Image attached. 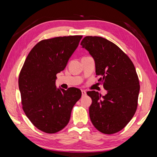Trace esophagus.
I'll return each mask as SVG.
<instances>
[{
  "label": "esophagus",
  "mask_w": 157,
  "mask_h": 157,
  "mask_svg": "<svg viewBox=\"0 0 157 157\" xmlns=\"http://www.w3.org/2000/svg\"><path fill=\"white\" fill-rule=\"evenodd\" d=\"M86 94V91H84V90H82V96H84V95H85Z\"/></svg>",
  "instance_id": "esophagus-1"
}]
</instances>
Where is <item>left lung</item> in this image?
<instances>
[{
	"label": "left lung",
	"mask_w": 157,
	"mask_h": 157,
	"mask_svg": "<svg viewBox=\"0 0 157 157\" xmlns=\"http://www.w3.org/2000/svg\"><path fill=\"white\" fill-rule=\"evenodd\" d=\"M80 45L94 59L98 81L107 91L105 95L87 91L92 99L91 123L103 134L118 132L132 120L137 109L140 85L136 68L120 48L103 37L85 36Z\"/></svg>",
	"instance_id": "8db88e82"
}]
</instances>
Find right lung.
<instances>
[{"label":"right lung","mask_w":157,"mask_h":157,"mask_svg":"<svg viewBox=\"0 0 157 157\" xmlns=\"http://www.w3.org/2000/svg\"><path fill=\"white\" fill-rule=\"evenodd\" d=\"M81 35L39 41L29 52L18 78L23 110L41 131L54 134L64 128L82 92L75 87L57 89L56 75L78 48Z\"/></svg>","instance_id":"obj_1"}]
</instances>
